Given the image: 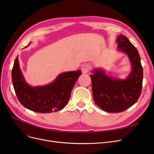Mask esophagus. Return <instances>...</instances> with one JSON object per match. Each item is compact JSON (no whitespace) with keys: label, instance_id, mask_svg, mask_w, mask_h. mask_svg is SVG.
Wrapping results in <instances>:
<instances>
[{"label":"esophagus","instance_id":"obj_1","mask_svg":"<svg viewBox=\"0 0 154 154\" xmlns=\"http://www.w3.org/2000/svg\"><path fill=\"white\" fill-rule=\"evenodd\" d=\"M81 69H82V71L83 74L87 73L88 71H89V70L91 69V66L89 64H84L82 66Z\"/></svg>","mask_w":154,"mask_h":154}]
</instances>
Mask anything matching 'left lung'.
I'll list each match as a JSON object with an SVG mask.
<instances>
[{"label":"left lung","mask_w":154,"mask_h":154,"mask_svg":"<svg viewBox=\"0 0 154 154\" xmlns=\"http://www.w3.org/2000/svg\"><path fill=\"white\" fill-rule=\"evenodd\" d=\"M119 52L127 55L132 71L125 79L106 74L103 69L92 71L90 76L95 103L108 112H120L136 103L142 91L143 69L137 49L123 35L116 39Z\"/></svg>","instance_id":"8db88e82"}]
</instances>
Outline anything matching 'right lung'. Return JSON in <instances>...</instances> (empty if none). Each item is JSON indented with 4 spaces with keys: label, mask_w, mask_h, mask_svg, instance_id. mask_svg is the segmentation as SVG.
<instances>
[{
    "label": "right lung",
    "mask_w": 154,
    "mask_h": 154,
    "mask_svg": "<svg viewBox=\"0 0 154 154\" xmlns=\"http://www.w3.org/2000/svg\"><path fill=\"white\" fill-rule=\"evenodd\" d=\"M18 57V55L14 62L11 76L20 103L27 109L39 113H51L63 109L70 99L75 82L82 74L80 70L60 74L48 85L31 87L23 76Z\"/></svg>",
    "instance_id": "1"
}]
</instances>
